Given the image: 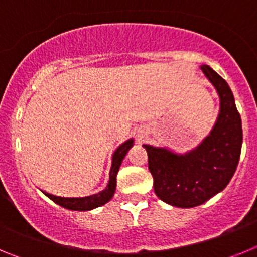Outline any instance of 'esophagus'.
<instances>
[{
	"instance_id": "esophagus-1",
	"label": "esophagus",
	"mask_w": 257,
	"mask_h": 257,
	"mask_svg": "<svg viewBox=\"0 0 257 257\" xmlns=\"http://www.w3.org/2000/svg\"><path fill=\"white\" fill-rule=\"evenodd\" d=\"M138 138H139V140H142V138H143V135H140V134H139V135H138Z\"/></svg>"
}]
</instances>
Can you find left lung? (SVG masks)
Masks as SVG:
<instances>
[{
	"mask_svg": "<svg viewBox=\"0 0 257 257\" xmlns=\"http://www.w3.org/2000/svg\"><path fill=\"white\" fill-rule=\"evenodd\" d=\"M201 70L220 100L219 114L210 134L196 148L184 153L143 144L148 153L154 193L174 207H196L225 189L237 169L242 149V121L230 87L208 65H201Z\"/></svg>",
	"mask_w": 257,
	"mask_h": 257,
	"instance_id": "obj_1",
	"label": "left lung"
}]
</instances>
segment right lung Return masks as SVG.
<instances>
[{
    "label": "right lung",
    "instance_id": "1",
    "mask_svg": "<svg viewBox=\"0 0 257 257\" xmlns=\"http://www.w3.org/2000/svg\"><path fill=\"white\" fill-rule=\"evenodd\" d=\"M134 139L126 140L122 143L119 147L114 151L112 156V166H110V171H109V181L106 184V187L104 188L100 192L95 193V194H90V196L85 197H60V196H54L50 193L42 190L45 196L49 197L51 201H54L56 205L61 206V207L68 208V210L73 211H90L94 210L96 207L108 203L110 199L113 198L115 192V187H117V174L118 170L121 167V163L123 158L126 157L127 152L133 148Z\"/></svg>",
    "mask_w": 257,
    "mask_h": 257
}]
</instances>
